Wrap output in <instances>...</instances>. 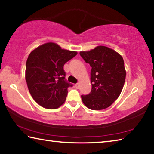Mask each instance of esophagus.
Listing matches in <instances>:
<instances>
[{
  "instance_id": "esophagus-1",
  "label": "esophagus",
  "mask_w": 154,
  "mask_h": 154,
  "mask_svg": "<svg viewBox=\"0 0 154 154\" xmlns=\"http://www.w3.org/2000/svg\"><path fill=\"white\" fill-rule=\"evenodd\" d=\"M75 88L77 89L79 88V83H76V84H75Z\"/></svg>"
}]
</instances>
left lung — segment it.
I'll use <instances>...</instances> for the list:
<instances>
[{"instance_id": "1", "label": "left lung", "mask_w": 154, "mask_h": 154, "mask_svg": "<svg viewBox=\"0 0 154 154\" xmlns=\"http://www.w3.org/2000/svg\"><path fill=\"white\" fill-rule=\"evenodd\" d=\"M79 54L91 67V91L82 95L83 104L94 110L109 107L119 97L125 84L123 58L115 50L103 46Z\"/></svg>"}]
</instances>
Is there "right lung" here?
<instances>
[{
	"mask_svg": "<svg viewBox=\"0 0 154 154\" xmlns=\"http://www.w3.org/2000/svg\"><path fill=\"white\" fill-rule=\"evenodd\" d=\"M77 54L48 42L30 53L26 62V80L31 96L42 107L56 109L65 102L68 88L64 65Z\"/></svg>",
	"mask_w": 154,
	"mask_h": 154,
	"instance_id": "1",
	"label": "right lung"
}]
</instances>
